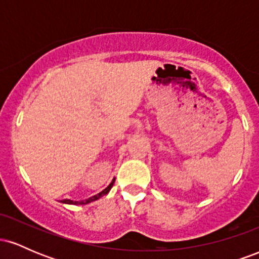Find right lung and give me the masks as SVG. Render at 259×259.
Masks as SVG:
<instances>
[{
  "instance_id": "right-lung-1",
  "label": "right lung",
  "mask_w": 259,
  "mask_h": 259,
  "mask_svg": "<svg viewBox=\"0 0 259 259\" xmlns=\"http://www.w3.org/2000/svg\"><path fill=\"white\" fill-rule=\"evenodd\" d=\"M114 180L115 179H113L112 180V183L109 184L108 186L106 187L105 190H103V191H101L100 194H97V195H95V196H92V197H90V198H88V200H84V201H72V200H63V201H61L62 203H67V204H88V203H90V202H92V201H96V200H99L100 197H102V196H105V195H107L109 192V190L112 189V186H113V184H114Z\"/></svg>"
}]
</instances>
